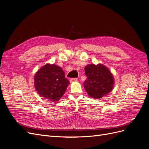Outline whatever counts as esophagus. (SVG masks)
Returning a JSON list of instances; mask_svg holds the SVG:
<instances>
[{"mask_svg":"<svg viewBox=\"0 0 149 149\" xmlns=\"http://www.w3.org/2000/svg\"><path fill=\"white\" fill-rule=\"evenodd\" d=\"M78 78H71L70 79V82L73 83V82H75V81H78Z\"/></svg>","mask_w":149,"mask_h":149,"instance_id":"obj_1","label":"esophagus"}]
</instances>
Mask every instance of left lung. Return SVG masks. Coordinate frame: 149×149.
<instances>
[{
    "label": "left lung",
    "mask_w": 149,
    "mask_h": 149,
    "mask_svg": "<svg viewBox=\"0 0 149 149\" xmlns=\"http://www.w3.org/2000/svg\"><path fill=\"white\" fill-rule=\"evenodd\" d=\"M87 79L83 86L90 97L100 99L110 93L114 88V79L111 71L101 63L84 67Z\"/></svg>",
    "instance_id": "8db88e82"
}]
</instances>
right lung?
I'll use <instances>...</instances> for the list:
<instances>
[{"label": "right lung", "instance_id": "right-lung-1", "mask_svg": "<svg viewBox=\"0 0 149 149\" xmlns=\"http://www.w3.org/2000/svg\"><path fill=\"white\" fill-rule=\"evenodd\" d=\"M70 81L61 67L47 63L34 76V86L39 95L52 102L59 101L64 95Z\"/></svg>", "mask_w": 149, "mask_h": 149}]
</instances>
